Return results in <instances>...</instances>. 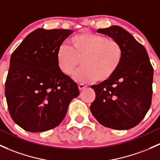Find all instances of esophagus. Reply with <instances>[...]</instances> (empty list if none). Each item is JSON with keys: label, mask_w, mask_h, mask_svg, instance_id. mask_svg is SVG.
<instances>
[{"label": "esophagus", "mask_w": 160, "mask_h": 160, "mask_svg": "<svg viewBox=\"0 0 160 160\" xmlns=\"http://www.w3.org/2000/svg\"><path fill=\"white\" fill-rule=\"evenodd\" d=\"M86 87H87V85H84V84H79V85H78V89H79L80 91L83 90V89L85 88Z\"/></svg>", "instance_id": "1"}]
</instances>
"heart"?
<instances>
[{"label": "heart", "mask_w": 160, "mask_h": 160, "mask_svg": "<svg viewBox=\"0 0 160 160\" xmlns=\"http://www.w3.org/2000/svg\"><path fill=\"white\" fill-rule=\"evenodd\" d=\"M123 49L114 39L93 32L74 35L68 45H63L57 52L58 67L63 73L71 75L79 65L82 67L74 75L78 82L105 81L116 73L123 60Z\"/></svg>", "instance_id": "b5f03b06"}]
</instances>
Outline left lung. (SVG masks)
<instances>
[{"label":"left lung","instance_id":"left-lung-1","mask_svg":"<svg viewBox=\"0 0 160 160\" xmlns=\"http://www.w3.org/2000/svg\"><path fill=\"white\" fill-rule=\"evenodd\" d=\"M97 32L118 41L123 56L111 78L92 85L96 97L91 112L106 128L128 130L137 126L150 108L153 68L145 47L126 30L114 25Z\"/></svg>","mask_w":160,"mask_h":160}]
</instances>
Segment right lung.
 Masks as SVG:
<instances>
[{
	"instance_id": "1",
	"label": "right lung",
	"mask_w": 160,
	"mask_h": 160,
	"mask_svg": "<svg viewBox=\"0 0 160 160\" xmlns=\"http://www.w3.org/2000/svg\"><path fill=\"white\" fill-rule=\"evenodd\" d=\"M71 30L39 28L12 53L5 96L13 121L29 132H43L61 123L77 84L59 69L57 52Z\"/></svg>"
}]
</instances>
